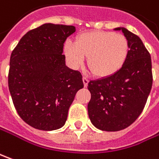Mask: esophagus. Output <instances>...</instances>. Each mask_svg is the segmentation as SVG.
I'll return each instance as SVG.
<instances>
[{
  "label": "esophagus",
  "mask_w": 159,
  "mask_h": 159,
  "mask_svg": "<svg viewBox=\"0 0 159 159\" xmlns=\"http://www.w3.org/2000/svg\"><path fill=\"white\" fill-rule=\"evenodd\" d=\"M83 82H84V87H86L87 84H88V83H89V80H88L87 77L84 76V77H83Z\"/></svg>",
  "instance_id": "1"
}]
</instances>
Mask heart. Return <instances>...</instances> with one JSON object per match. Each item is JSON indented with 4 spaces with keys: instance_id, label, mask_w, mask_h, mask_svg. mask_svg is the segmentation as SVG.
<instances>
[{
    "instance_id": "1",
    "label": "heart",
    "mask_w": 159,
    "mask_h": 159,
    "mask_svg": "<svg viewBox=\"0 0 159 159\" xmlns=\"http://www.w3.org/2000/svg\"><path fill=\"white\" fill-rule=\"evenodd\" d=\"M129 52L128 39L111 31H91L77 36L74 43L64 45V54L74 68L87 57L91 73L99 77L112 75L122 68Z\"/></svg>"
}]
</instances>
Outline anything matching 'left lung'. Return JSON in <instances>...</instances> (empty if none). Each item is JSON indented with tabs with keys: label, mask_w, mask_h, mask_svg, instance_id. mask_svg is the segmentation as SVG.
Listing matches in <instances>:
<instances>
[{
	"label": "left lung",
	"mask_w": 159,
	"mask_h": 159,
	"mask_svg": "<svg viewBox=\"0 0 159 159\" xmlns=\"http://www.w3.org/2000/svg\"><path fill=\"white\" fill-rule=\"evenodd\" d=\"M128 58L116 73L88 84L90 100L88 113L92 124L104 131H119L135 121L142 113L152 86L150 52L138 36L125 28Z\"/></svg>",
	"instance_id": "obj_1"
}]
</instances>
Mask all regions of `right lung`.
<instances>
[{"instance_id":"right-lung-1","label":"right lung","mask_w":159,"mask_h":159,"mask_svg":"<svg viewBox=\"0 0 159 159\" xmlns=\"http://www.w3.org/2000/svg\"><path fill=\"white\" fill-rule=\"evenodd\" d=\"M73 25L45 24L29 30L11 52L8 89L21 119L39 130L61 128L77 90L78 70L69 69L62 54Z\"/></svg>"}]
</instances>
